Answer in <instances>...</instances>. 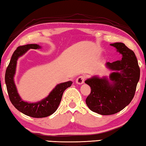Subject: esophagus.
Instances as JSON below:
<instances>
[{"mask_svg":"<svg viewBox=\"0 0 146 146\" xmlns=\"http://www.w3.org/2000/svg\"><path fill=\"white\" fill-rule=\"evenodd\" d=\"M85 80V77L83 75L79 76V77H77V79H76V83L79 85H82V84L84 83V81Z\"/></svg>","mask_w":146,"mask_h":146,"instance_id":"1","label":"esophagus"}]
</instances>
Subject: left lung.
Segmentation results:
<instances>
[{"mask_svg": "<svg viewBox=\"0 0 146 146\" xmlns=\"http://www.w3.org/2000/svg\"><path fill=\"white\" fill-rule=\"evenodd\" d=\"M122 54L121 60L107 62L106 67L114 71L106 77L94 76L85 83L91 92L86 98V104L93 112L101 115H111L128 106L134 98L140 76L138 63L134 52L123 43L110 44Z\"/></svg>", "mask_w": 146, "mask_h": 146, "instance_id": "left-lung-1", "label": "left lung"}]
</instances>
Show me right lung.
I'll use <instances>...</instances> for the list:
<instances>
[{
  "instance_id": "right-lung-1",
  "label": "right lung",
  "mask_w": 146,
  "mask_h": 146,
  "mask_svg": "<svg viewBox=\"0 0 146 146\" xmlns=\"http://www.w3.org/2000/svg\"><path fill=\"white\" fill-rule=\"evenodd\" d=\"M38 44H28L18 47L12 55L5 73V83L12 104L18 110L33 118H44L50 116L56 111L62 98L65 90L72 85V82L67 81L57 85L46 98L35 103H29L22 100L18 94L14 77L16 73L17 60L30 49H40Z\"/></svg>"
}]
</instances>
